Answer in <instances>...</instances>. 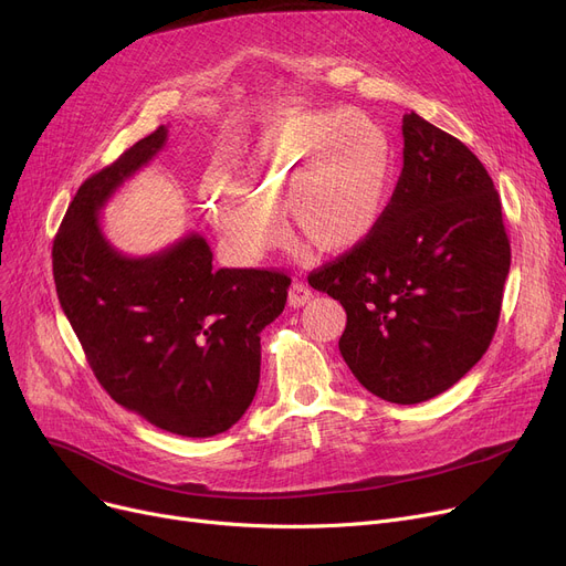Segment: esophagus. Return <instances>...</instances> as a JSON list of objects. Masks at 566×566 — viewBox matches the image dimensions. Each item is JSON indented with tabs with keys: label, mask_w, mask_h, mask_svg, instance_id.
Instances as JSON below:
<instances>
[{
	"label": "esophagus",
	"mask_w": 566,
	"mask_h": 566,
	"mask_svg": "<svg viewBox=\"0 0 566 566\" xmlns=\"http://www.w3.org/2000/svg\"><path fill=\"white\" fill-rule=\"evenodd\" d=\"M314 298L312 289L305 282H293L289 289V305L291 307H305Z\"/></svg>",
	"instance_id": "obj_1"
}]
</instances>
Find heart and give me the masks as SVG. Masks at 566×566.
<instances>
[{"mask_svg": "<svg viewBox=\"0 0 566 566\" xmlns=\"http://www.w3.org/2000/svg\"><path fill=\"white\" fill-rule=\"evenodd\" d=\"M235 184L211 178L208 211L231 245L261 256L289 231L321 254L376 229L392 176L388 135L350 109H275L235 158Z\"/></svg>", "mask_w": 566, "mask_h": 566, "instance_id": "heart-1", "label": "heart"}]
</instances>
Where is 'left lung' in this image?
<instances>
[{"mask_svg": "<svg viewBox=\"0 0 566 566\" xmlns=\"http://www.w3.org/2000/svg\"><path fill=\"white\" fill-rule=\"evenodd\" d=\"M403 167L365 241L310 273L346 310L342 358L392 403L450 390L486 353L512 248L489 171L470 148L403 116Z\"/></svg>", "mask_w": 566, "mask_h": 566, "instance_id": "8db88e82", "label": "left lung"}]
</instances>
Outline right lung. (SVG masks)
Returning <instances> with one entry per match:
<instances>
[{"label": "right lung", "mask_w": 566, "mask_h": 566, "mask_svg": "<svg viewBox=\"0 0 566 566\" xmlns=\"http://www.w3.org/2000/svg\"><path fill=\"white\" fill-rule=\"evenodd\" d=\"M167 128L135 142L80 186L54 235L59 303L105 392L176 436L227 431L259 388L261 331L291 277L265 268H213L188 233L151 256H126L101 229V208L165 146Z\"/></svg>", "instance_id": "add662e5"}]
</instances>
